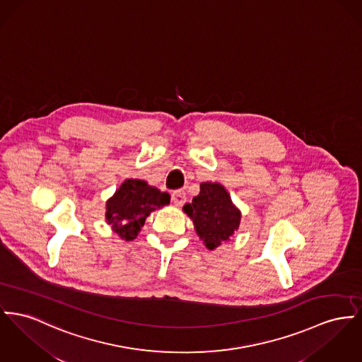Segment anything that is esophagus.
Listing matches in <instances>:
<instances>
[{"label":"esophagus","mask_w":362,"mask_h":362,"mask_svg":"<svg viewBox=\"0 0 362 362\" xmlns=\"http://www.w3.org/2000/svg\"><path fill=\"white\" fill-rule=\"evenodd\" d=\"M171 202H173L174 206H177V207L184 206L185 202H187V193L184 192V191H181V189L174 191V192L171 193Z\"/></svg>","instance_id":"esophagus-1"}]
</instances>
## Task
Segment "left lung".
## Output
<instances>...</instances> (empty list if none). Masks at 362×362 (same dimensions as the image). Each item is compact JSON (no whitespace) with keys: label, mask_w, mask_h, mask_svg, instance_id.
<instances>
[{"label":"left lung","mask_w":362,"mask_h":362,"mask_svg":"<svg viewBox=\"0 0 362 362\" xmlns=\"http://www.w3.org/2000/svg\"><path fill=\"white\" fill-rule=\"evenodd\" d=\"M182 210L192 219L197 236L209 250L229 240L240 225L239 209L218 182H202L199 194Z\"/></svg>","instance_id":"1"}]
</instances>
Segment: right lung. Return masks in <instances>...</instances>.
<instances>
[{"instance_id":"obj_1","label":"right lung","mask_w":362,"mask_h":362,"mask_svg":"<svg viewBox=\"0 0 362 362\" xmlns=\"http://www.w3.org/2000/svg\"><path fill=\"white\" fill-rule=\"evenodd\" d=\"M169 203V193L160 192L143 180L129 178L107 200L105 219L121 239L132 241L139 236L146 217Z\"/></svg>"}]
</instances>
